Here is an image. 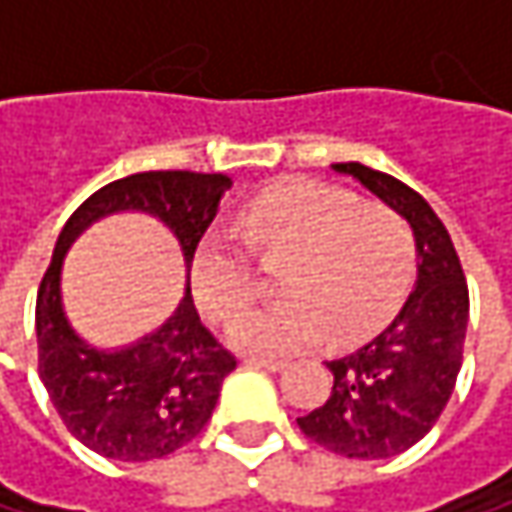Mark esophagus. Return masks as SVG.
Segmentation results:
<instances>
[{
  "label": "esophagus",
  "instance_id": "esophagus-1",
  "mask_svg": "<svg viewBox=\"0 0 512 512\" xmlns=\"http://www.w3.org/2000/svg\"><path fill=\"white\" fill-rule=\"evenodd\" d=\"M246 361H249V364H255V367H266V370H284V367H287V361H284V358L249 356Z\"/></svg>",
  "mask_w": 512,
  "mask_h": 512
}]
</instances>
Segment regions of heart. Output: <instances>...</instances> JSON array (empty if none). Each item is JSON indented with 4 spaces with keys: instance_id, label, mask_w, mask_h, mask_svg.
Returning <instances> with one entry per match:
<instances>
[{
    "instance_id": "1",
    "label": "heart",
    "mask_w": 512,
    "mask_h": 512,
    "mask_svg": "<svg viewBox=\"0 0 512 512\" xmlns=\"http://www.w3.org/2000/svg\"><path fill=\"white\" fill-rule=\"evenodd\" d=\"M237 237L260 257H290L281 275L287 302L237 317L255 302V269L228 237L198 246L192 287L213 323L237 317L228 341L255 353H299L323 338L332 347L356 344L394 314L415 269V237L403 216L317 180L260 192Z\"/></svg>"
}]
</instances>
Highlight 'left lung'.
<instances>
[{
    "label": "left lung",
    "mask_w": 512,
    "mask_h": 512,
    "mask_svg": "<svg viewBox=\"0 0 512 512\" xmlns=\"http://www.w3.org/2000/svg\"><path fill=\"white\" fill-rule=\"evenodd\" d=\"M332 168L356 177L412 225L418 281L373 341L329 361L335 376L329 400L296 424L332 454L388 460L421 442L451 400L465 347L468 284L448 228L412 186L361 162Z\"/></svg>",
    "instance_id": "left-lung-1"
}]
</instances>
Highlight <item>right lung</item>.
Listing matches in <instances>:
<instances>
[{
  "label": "right lung",
  "mask_w": 512,
  "mask_h": 512,
  "mask_svg": "<svg viewBox=\"0 0 512 512\" xmlns=\"http://www.w3.org/2000/svg\"><path fill=\"white\" fill-rule=\"evenodd\" d=\"M231 180L201 171H139L85 198L58 234L38 287V373L64 427L94 454L121 462L159 460L192 442L210 421L225 376L237 367L201 323L189 287L168 323L115 353L88 347L61 311V260L100 216L142 210L165 222L192 269Z\"/></svg>",
  "instance_id": "right-lung-1"
}]
</instances>
